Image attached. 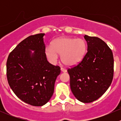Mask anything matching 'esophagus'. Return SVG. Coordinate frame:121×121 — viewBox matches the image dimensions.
Segmentation results:
<instances>
[{
	"label": "esophagus",
	"instance_id": "34e87169",
	"mask_svg": "<svg viewBox=\"0 0 121 121\" xmlns=\"http://www.w3.org/2000/svg\"><path fill=\"white\" fill-rule=\"evenodd\" d=\"M61 71L62 72H63V73H66L67 72V70L65 69H64V68H61Z\"/></svg>",
	"mask_w": 121,
	"mask_h": 121
}]
</instances>
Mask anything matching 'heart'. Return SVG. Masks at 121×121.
I'll return each mask as SVG.
<instances>
[{"label":"heart","mask_w":121,"mask_h":121,"mask_svg":"<svg viewBox=\"0 0 121 121\" xmlns=\"http://www.w3.org/2000/svg\"><path fill=\"white\" fill-rule=\"evenodd\" d=\"M87 50L86 43L84 39L63 37L58 38L52 43V47H47L45 53L47 58L54 62L61 54V60L67 66L77 65L83 59Z\"/></svg>","instance_id":"b5f03b06"}]
</instances>
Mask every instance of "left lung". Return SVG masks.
<instances>
[{
	"mask_svg": "<svg viewBox=\"0 0 121 121\" xmlns=\"http://www.w3.org/2000/svg\"><path fill=\"white\" fill-rule=\"evenodd\" d=\"M87 53L80 63L68 68L72 92L78 101L90 103L101 97L113 77V57L108 45L99 38L85 35Z\"/></svg>",
	"mask_w": 121,
	"mask_h": 121,
	"instance_id": "8db88e82",
	"label": "left lung"
}]
</instances>
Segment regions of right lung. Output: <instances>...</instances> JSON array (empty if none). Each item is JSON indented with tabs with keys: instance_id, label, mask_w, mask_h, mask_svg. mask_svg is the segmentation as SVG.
<instances>
[{
	"instance_id": "add662e5",
	"label": "right lung",
	"mask_w": 121,
	"mask_h": 121,
	"mask_svg": "<svg viewBox=\"0 0 121 121\" xmlns=\"http://www.w3.org/2000/svg\"><path fill=\"white\" fill-rule=\"evenodd\" d=\"M44 35L37 34L23 40L9 54L6 63L7 78L12 91L23 102L36 107L50 99L61 72L59 66L47 61Z\"/></svg>"
}]
</instances>
